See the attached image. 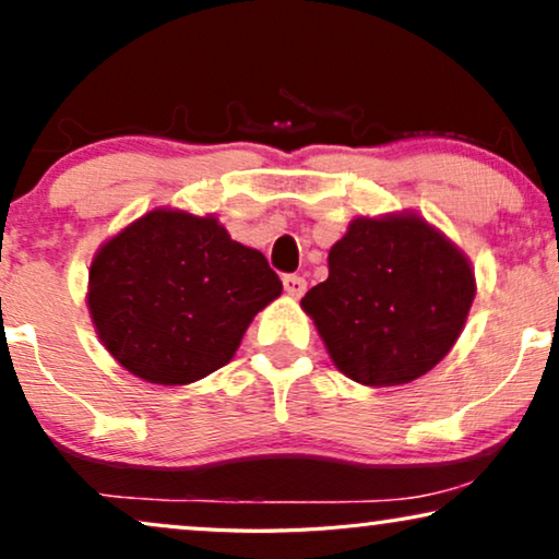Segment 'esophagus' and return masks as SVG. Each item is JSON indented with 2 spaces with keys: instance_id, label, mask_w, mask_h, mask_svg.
Returning <instances> with one entry per match:
<instances>
[{
  "instance_id": "obj_1",
  "label": "esophagus",
  "mask_w": 559,
  "mask_h": 559,
  "mask_svg": "<svg viewBox=\"0 0 559 559\" xmlns=\"http://www.w3.org/2000/svg\"><path fill=\"white\" fill-rule=\"evenodd\" d=\"M282 285H285V293L289 297H302L305 289H308V282L302 277H297V274H287L285 280H282Z\"/></svg>"
}]
</instances>
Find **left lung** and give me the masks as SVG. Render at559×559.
<instances>
[{
	"label": "left lung",
	"instance_id": "obj_1",
	"mask_svg": "<svg viewBox=\"0 0 559 559\" xmlns=\"http://www.w3.org/2000/svg\"><path fill=\"white\" fill-rule=\"evenodd\" d=\"M476 297L463 249L415 211L356 216L300 300L335 369L364 386L409 384L455 346Z\"/></svg>",
	"mask_w": 559,
	"mask_h": 559
}]
</instances>
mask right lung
<instances>
[{
    "instance_id": "obj_1",
    "label": "right lung",
    "mask_w": 559,
    "mask_h": 559,
    "mask_svg": "<svg viewBox=\"0 0 559 559\" xmlns=\"http://www.w3.org/2000/svg\"><path fill=\"white\" fill-rule=\"evenodd\" d=\"M280 295L262 251L234 241L213 213L152 209L98 247L86 302L117 364L150 384L182 386L231 361Z\"/></svg>"
}]
</instances>
